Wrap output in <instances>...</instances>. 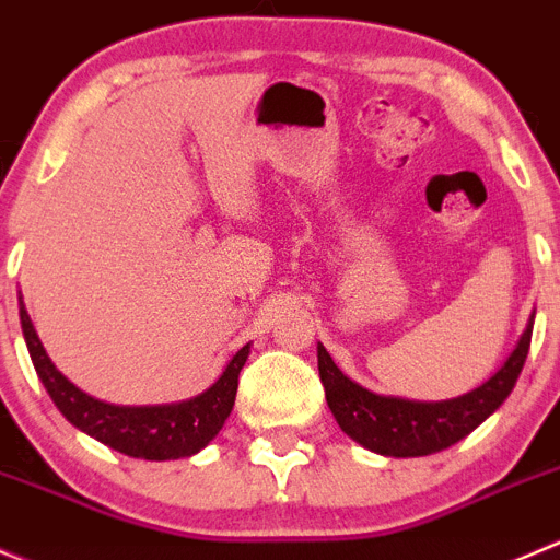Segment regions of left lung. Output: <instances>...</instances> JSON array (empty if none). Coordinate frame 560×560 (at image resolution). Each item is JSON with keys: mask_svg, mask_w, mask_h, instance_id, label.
<instances>
[{"mask_svg": "<svg viewBox=\"0 0 560 560\" xmlns=\"http://www.w3.org/2000/svg\"><path fill=\"white\" fill-rule=\"evenodd\" d=\"M530 334L534 317L509 361L485 385L457 399L410 401L372 394L345 377L323 345L317 347L319 380L330 412L352 441L383 457H427L463 441L506 401L528 358Z\"/></svg>", "mask_w": 560, "mask_h": 560, "instance_id": "8db88e82", "label": "left lung"}]
</instances>
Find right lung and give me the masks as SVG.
<instances>
[{
  "label": "right lung",
  "mask_w": 560,
  "mask_h": 560,
  "mask_svg": "<svg viewBox=\"0 0 560 560\" xmlns=\"http://www.w3.org/2000/svg\"><path fill=\"white\" fill-rule=\"evenodd\" d=\"M19 314L35 372L46 385L54 405L59 407V412L68 418L70 424L101 441L103 446L114 448V452L136 459H153V463L191 457L219 435V430L230 418L237 394V374L248 358V345L241 347L226 363L224 374L194 399L180 401V405L119 407L92 399L90 394L75 388L43 350L24 301H21Z\"/></svg>",
  "instance_id": "add662e5"
}]
</instances>
